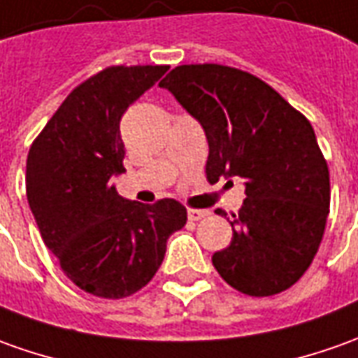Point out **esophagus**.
<instances>
[{
    "instance_id": "obj_1",
    "label": "esophagus",
    "mask_w": 358,
    "mask_h": 358,
    "mask_svg": "<svg viewBox=\"0 0 358 358\" xmlns=\"http://www.w3.org/2000/svg\"><path fill=\"white\" fill-rule=\"evenodd\" d=\"M206 215H208V211H206V210H188V220L189 221L203 220Z\"/></svg>"
}]
</instances>
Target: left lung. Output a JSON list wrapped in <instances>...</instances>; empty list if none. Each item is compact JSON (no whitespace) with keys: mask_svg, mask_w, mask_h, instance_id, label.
Returning a JSON list of instances; mask_svg holds the SVG:
<instances>
[{"mask_svg":"<svg viewBox=\"0 0 358 358\" xmlns=\"http://www.w3.org/2000/svg\"><path fill=\"white\" fill-rule=\"evenodd\" d=\"M159 86L206 131L210 184L245 180L231 245L211 257L215 271L247 296L288 290L312 264L329 215V169L312 123L237 68L184 64Z\"/></svg>","mask_w":358,"mask_h":358,"instance_id":"obj_1","label":"left lung"}]
</instances>
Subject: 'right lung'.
<instances>
[{
  "instance_id": "obj_1",
  "label": "right lung",
  "mask_w": 358,
  "mask_h": 358,
  "mask_svg": "<svg viewBox=\"0 0 358 358\" xmlns=\"http://www.w3.org/2000/svg\"><path fill=\"white\" fill-rule=\"evenodd\" d=\"M169 66H109L70 92L27 157V199L45 245L80 290L127 298L147 286L186 225L176 199L138 203L109 184L123 169L119 121Z\"/></svg>"
}]
</instances>
